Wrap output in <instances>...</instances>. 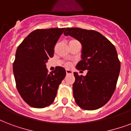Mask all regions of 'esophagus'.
I'll return each instance as SVG.
<instances>
[{"label":"esophagus","instance_id":"1","mask_svg":"<svg viewBox=\"0 0 131 131\" xmlns=\"http://www.w3.org/2000/svg\"><path fill=\"white\" fill-rule=\"evenodd\" d=\"M66 73H67V74H71V73H73V71H71V70L66 69Z\"/></svg>","mask_w":131,"mask_h":131}]
</instances>
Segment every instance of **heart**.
I'll return each instance as SVG.
<instances>
[{
	"mask_svg": "<svg viewBox=\"0 0 131 131\" xmlns=\"http://www.w3.org/2000/svg\"><path fill=\"white\" fill-rule=\"evenodd\" d=\"M71 66V63H66L65 64L66 67H70Z\"/></svg>",
	"mask_w": 131,
	"mask_h": 131,
	"instance_id": "obj_1",
	"label": "heart"
}]
</instances>
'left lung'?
Instances as JSON below:
<instances>
[{
  "mask_svg": "<svg viewBox=\"0 0 131 131\" xmlns=\"http://www.w3.org/2000/svg\"><path fill=\"white\" fill-rule=\"evenodd\" d=\"M70 36L82 45V60L78 70H88L85 76L74 74L73 93L75 101L82 108L96 110L105 105L116 88L120 62L115 46L100 33L81 28H67Z\"/></svg>",
  "mask_w": 131,
  "mask_h": 131,
  "instance_id": "1",
  "label": "left lung"
}]
</instances>
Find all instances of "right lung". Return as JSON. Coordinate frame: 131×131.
Returning a JSON list of instances; mask_svg holds the SVG:
<instances>
[{"mask_svg": "<svg viewBox=\"0 0 131 131\" xmlns=\"http://www.w3.org/2000/svg\"><path fill=\"white\" fill-rule=\"evenodd\" d=\"M65 28L36 29L18 47L13 71L18 91L34 108L47 107L53 102L59 85L66 76L62 67L48 73L46 63L54 53V47Z\"/></svg>", "mask_w": 131, "mask_h": 131, "instance_id": "right-lung-1", "label": "right lung"}]
</instances>
